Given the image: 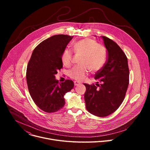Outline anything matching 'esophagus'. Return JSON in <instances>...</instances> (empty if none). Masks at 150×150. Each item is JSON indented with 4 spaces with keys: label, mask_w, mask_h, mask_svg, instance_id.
Segmentation results:
<instances>
[{
    "label": "esophagus",
    "mask_w": 150,
    "mask_h": 150,
    "mask_svg": "<svg viewBox=\"0 0 150 150\" xmlns=\"http://www.w3.org/2000/svg\"><path fill=\"white\" fill-rule=\"evenodd\" d=\"M78 84H80V82H78V81H74V85H75V86H76V85H78Z\"/></svg>",
    "instance_id": "34e87169"
}]
</instances>
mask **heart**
<instances>
[{
    "mask_svg": "<svg viewBox=\"0 0 150 150\" xmlns=\"http://www.w3.org/2000/svg\"><path fill=\"white\" fill-rule=\"evenodd\" d=\"M75 53L82 54L79 59L81 65L74 67L69 72V76L77 81H83L91 71H100L107 61V52L105 47L92 39L87 38L75 42L72 46ZM61 60L66 67L72 64V53L69 49H65L62 53Z\"/></svg>",
    "mask_w": 150,
    "mask_h": 150,
    "instance_id": "heart-1",
    "label": "heart"
}]
</instances>
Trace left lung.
I'll use <instances>...</instances> for the list:
<instances>
[{
	"label": "left lung",
	"mask_w": 150,
	"mask_h": 150,
	"mask_svg": "<svg viewBox=\"0 0 150 150\" xmlns=\"http://www.w3.org/2000/svg\"><path fill=\"white\" fill-rule=\"evenodd\" d=\"M100 37L108 51V60L94 77L101 84L83 83L86 87L84 100L90 113L105 117L115 112L122 103L129 85V71L127 59L121 48L107 37Z\"/></svg>",
	"instance_id": "left-lung-1"
}]
</instances>
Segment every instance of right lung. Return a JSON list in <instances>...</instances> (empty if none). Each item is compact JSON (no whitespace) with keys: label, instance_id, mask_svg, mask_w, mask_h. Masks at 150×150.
<instances>
[{"label":"right lung","instance_id":"add662e5","mask_svg":"<svg viewBox=\"0 0 150 150\" xmlns=\"http://www.w3.org/2000/svg\"><path fill=\"white\" fill-rule=\"evenodd\" d=\"M68 35H55L42 41L34 49L27 68L29 93L42 111L53 113L65 104V94L74 87L72 81L59 83L55 75L63 67L61 55L72 40Z\"/></svg>","mask_w":150,"mask_h":150}]
</instances>
